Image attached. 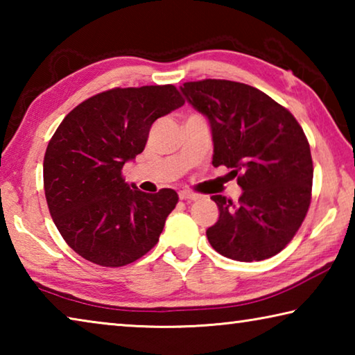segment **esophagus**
Returning a JSON list of instances; mask_svg holds the SVG:
<instances>
[{"instance_id":"esophagus-1","label":"esophagus","mask_w":355,"mask_h":355,"mask_svg":"<svg viewBox=\"0 0 355 355\" xmlns=\"http://www.w3.org/2000/svg\"><path fill=\"white\" fill-rule=\"evenodd\" d=\"M178 197L182 200H197L199 199V194H194V192H189V191H182L178 194Z\"/></svg>"}]
</instances>
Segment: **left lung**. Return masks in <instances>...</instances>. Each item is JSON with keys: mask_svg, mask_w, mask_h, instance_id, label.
<instances>
[{"mask_svg": "<svg viewBox=\"0 0 355 355\" xmlns=\"http://www.w3.org/2000/svg\"><path fill=\"white\" fill-rule=\"evenodd\" d=\"M180 91L208 119L213 166L238 178V202L213 196L219 219L207 230L216 252L261 261L285 248L309 211L313 182L310 146L293 114L243 83L203 80Z\"/></svg>", "mask_w": 355, "mask_h": 355, "instance_id": "1", "label": "left lung"}]
</instances>
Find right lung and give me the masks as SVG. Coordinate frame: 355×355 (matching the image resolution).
I'll use <instances>...</instances> for the list:
<instances>
[{"label":"right lung","mask_w":355,"mask_h":355,"mask_svg":"<svg viewBox=\"0 0 355 355\" xmlns=\"http://www.w3.org/2000/svg\"><path fill=\"white\" fill-rule=\"evenodd\" d=\"M183 105L172 84L117 87L65 116L48 142L44 188L59 233L78 255L119 268L158 243L177 192H142L125 182L122 167L142 153L155 120Z\"/></svg>","instance_id":"obj_1"}]
</instances>
